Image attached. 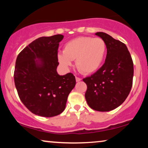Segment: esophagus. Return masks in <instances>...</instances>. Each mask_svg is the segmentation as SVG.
Returning a JSON list of instances; mask_svg holds the SVG:
<instances>
[{
  "label": "esophagus",
  "instance_id": "1",
  "mask_svg": "<svg viewBox=\"0 0 148 148\" xmlns=\"http://www.w3.org/2000/svg\"><path fill=\"white\" fill-rule=\"evenodd\" d=\"M75 79H76V82H80L81 80H82V79L79 78V77H76Z\"/></svg>",
  "mask_w": 148,
  "mask_h": 148
}]
</instances>
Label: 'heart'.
<instances>
[{"mask_svg": "<svg viewBox=\"0 0 148 148\" xmlns=\"http://www.w3.org/2000/svg\"><path fill=\"white\" fill-rule=\"evenodd\" d=\"M106 53V44L100 38L79 37L64 44L63 52H58V60L64 67L71 65L75 59V65L84 74L98 69Z\"/></svg>", "mask_w": 148, "mask_h": 148, "instance_id": "obj_1", "label": "heart"}]
</instances>
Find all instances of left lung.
<instances>
[{
    "mask_svg": "<svg viewBox=\"0 0 148 148\" xmlns=\"http://www.w3.org/2000/svg\"><path fill=\"white\" fill-rule=\"evenodd\" d=\"M95 35L107 48L105 62L83 81L87 85L86 100L91 108L100 112L114 110L124 102L133 84V63L126 45L104 32Z\"/></svg>",
    "mask_w": 148,
    "mask_h": 148,
    "instance_id": "obj_1",
    "label": "left lung"
}]
</instances>
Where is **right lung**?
Returning a JSON list of instances; mask_svg holds the SVG:
<instances>
[{
	"label": "right lung",
	"mask_w": 148,
	"mask_h": 148,
	"mask_svg": "<svg viewBox=\"0 0 148 148\" xmlns=\"http://www.w3.org/2000/svg\"><path fill=\"white\" fill-rule=\"evenodd\" d=\"M64 36L41 37L18 54L14 81L20 100L34 114L52 117L63 112L69 93L75 86L71 73L59 75L58 48Z\"/></svg>",
	"instance_id": "add662e5"
}]
</instances>
